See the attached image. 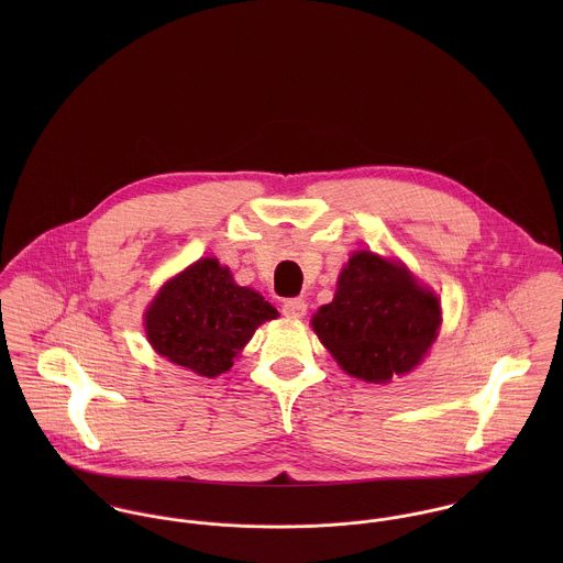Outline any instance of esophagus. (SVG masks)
Returning a JSON list of instances; mask_svg holds the SVG:
<instances>
[{
    "instance_id": "obj_1",
    "label": "esophagus",
    "mask_w": 563,
    "mask_h": 563,
    "mask_svg": "<svg viewBox=\"0 0 563 563\" xmlns=\"http://www.w3.org/2000/svg\"><path fill=\"white\" fill-rule=\"evenodd\" d=\"M282 312L290 319H303L308 312V303L303 299H286L282 306Z\"/></svg>"
}]
</instances>
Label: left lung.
Masks as SVG:
<instances>
[{"instance_id":"left-lung-1","label":"left lung","mask_w":563,"mask_h":563,"mask_svg":"<svg viewBox=\"0 0 563 563\" xmlns=\"http://www.w3.org/2000/svg\"><path fill=\"white\" fill-rule=\"evenodd\" d=\"M312 327L349 375L386 384L409 373L433 344L440 303L399 264L375 253H353L338 277L331 303Z\"/></svg>"}]
</instances>
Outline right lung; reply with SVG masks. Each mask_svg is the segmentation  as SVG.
Instances as JSON below:
<instances>
[{
    "mask_svg": "<svg viewBox=\"0 0 563 563\" xmlns=\"http://www.w3.org/2000/svg\"><path fill=\"white\" fill-rule=\"evenodd\" d=\"M277 317L262 295L236 286L225 266L206 257L162 288L145 314V327L162 357L217 377L232 368L257 324Z\"/></svg>",
    "mask_w": 563,
    "mask_h": 563,
    "instance_id": "obj_1",
    "label": "right lung"
}]
</instances>
